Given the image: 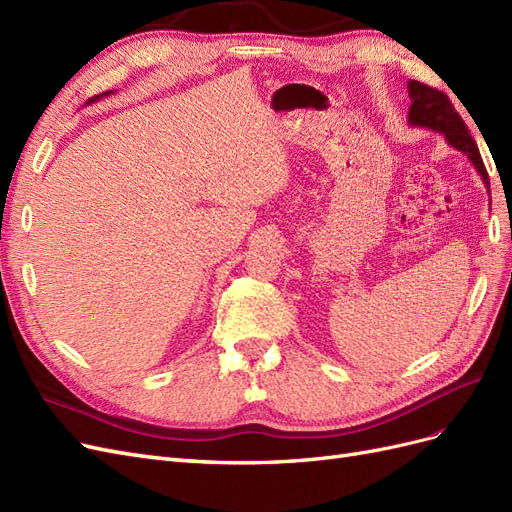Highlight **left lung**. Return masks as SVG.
<instances>
[{
    "instance_id": "8db88e82",
    "label": "left lung",
    "mask_w": 512,
    "mask_h": 512,
    "mask_svg": "<svg viewBox=\"0 0 512 512\" xmlns=\"http://www.w3.org/2000/svg\"><path fill=\"white\" fill-rule=\"evenodd\" d=\"M408 96L412 100L410 111H408L410 126L440 132L448 141V145L455 147L461 153H466L468 160L474 164L476 173L489 188V177H487L483 158H480L478 147L474 143V138L470 136L468 126L463 123L461 115L455 111V106L451 100H448V96L418 81H408Z\"/></svg>"
}]
</instances>
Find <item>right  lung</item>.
<instances>
[{
	"label": "right lung",
	"mask_w": 512,
	"mask_h": 512,
	"mask_svg": "<svg viewBox=\"0 0 512 512\" xmlns=\"http://www.w3.org/2000/svg\"><path fill=\"white\" fill-rule=\"evenodd\" d=\"M111 94H115V91H104V94H100V96H94V98H89V100H87V104H91V102H98L100 98H106V96H111Z\"/></svg>",
	"instance_id": "1"
}]
</instances>
